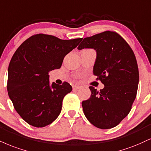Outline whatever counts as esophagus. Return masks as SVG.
<instances>
[{"mask_svg": "<svg viewBox=\"0 0 151 151\" xmlns=\"http://www.w3.org/2000/svg\"><path fill=\"white\" fill-rule=\"evenodd\" d=\"M80 86H78V85H74L73 86H72V88H73L74 91H76V90H78L79 88H80Z\"/></svg>", "mask_w": 151, "mask_h": 151, "instance_id": "1", "label": "esophagus"}]
</instances>
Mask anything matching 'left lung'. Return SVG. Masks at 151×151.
Here are the masks:
<instances>
[{
  "mask_svg": "<svg viewBox=\"0 0 151 151\" xmlns=\"http://www.w3.org/2000/svg\"><path fill=\"white\" fill-rule=\"evenodd\" d=\"M77 48L96 50L93 72L105 86L99 91L89 86L91 97L81 103L83 113L96 127H115L129 113L137 96L139 74L133 50L110 31L84 38Z\"/></svg>",
  "mask_w": 151,
  "mask_h": 151,
  "instance_id": "8db88e82",
  "label": "left lung"
}]
</instances>
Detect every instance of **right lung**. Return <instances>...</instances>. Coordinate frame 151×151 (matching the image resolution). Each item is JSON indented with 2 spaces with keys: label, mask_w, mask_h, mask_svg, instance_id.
<instances>
[{
  "label": "right lung",
  "mask_w": 151,
  "mask_h": 151,
  "mask_svg": "<svg viewBox=\"0 0 151 151\" xmlns=\"http://www.w3.org/2000/svg\"><path fill=\"white\" fill-rule=\"evenodd\" d=\"M82 40L60 39L39 34L20 45L8 67V96L17 113L35 127H43L57 119L64 97L72 90L68 82L50 84V71L60 68L67 54Z\"/></svg>",
  "instance_id": "obj_1"
}]
</instances>
